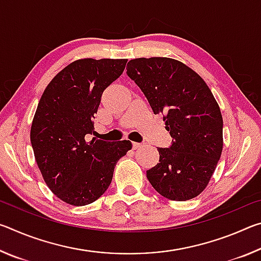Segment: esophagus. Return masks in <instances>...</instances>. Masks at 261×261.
<instances>
[{"instance_id":"esophagus-1","label":"esophagus","mask_w":261,"mask_h":261,"mask_svg":"<svg viewBox=\"0 0 261 261\" xmlns=\"http://www.w3.org/2000/svg\"><path fill=\"white\" fill-rule=\"evenodd\" d=\"M140 146H143V144H141V143H136V141H134V143H132V147H134V149H137V148L140 147Z\"/></svg>"}]
</instances>
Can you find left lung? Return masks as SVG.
I'll use <instances>...</instances> for the list:
<instances>
[{"label": "left lung", "mask_w": 261, "mask_h": 261, "mask_svg": "<svg viewBox=\"0 0 261 261\" xmlns=\"http://www.w3.org/2000/svg\"><path fill=\"white\" fill-rule=\"evenodd\" d=\"M126 74L166 116L173 138L159 147V163L146 171L152 187L167 199L184 201L202 192L222 152L223 121L219 105L199 74L168 57L129 61Z\"/></svg>", "instance_id": "left-lung-1"}]
</instances>
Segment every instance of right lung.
<instances>
[{
    "label": "right lung",
    "mask_w": 261,
    "mask_h": 261,
    "mask_svg": "<svg viewBox=\"0 0 261 261\" xmlns=\"http://www.w3.org/2000/svg\"><path fill=\"white\" fill-rule=\"evenodd\" d=\"M127 60H78L48 84L39 101L31 144L42 177L65 202L84 206L102 196L130 140L92 138L103 91L125 69Z\"/></svg>",
    "instance_id": "1"
}]
</instances>
